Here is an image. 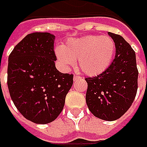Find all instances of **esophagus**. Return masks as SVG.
<instances>
[{
  "instance_id": "obj_1",
  "label": "esophagus",
  "mask_w": 147,
  "mask_h": 147,
  "mask_svg": "<svg viewBox=\"0 0 147 147\" xmlns=\"http://www.w3.org/2000/svg\"><path fill=\"white\" fill-rule=\"evenodd\" d=\"M80 78H82V77L78 76V75H74V81H77L78 79H80Z\"/></svg>"
}]
</instances>
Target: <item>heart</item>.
<instances>
[{"mask_svg":"<svg viewBox=\"0 0 147 147\" xmlns=\"http://www.w3.org/2000/svg\"><path fill=\"white\" fill-rule=\"evenodd\" d=\"M115 49L112 37L89 35L69 40L63 47L55 49V54L63 66L70 67L78 59V65L84 74L96 76L108 69Z\"/></svg>","mask_w":147,"mask_h":147,"instance_id":"heart-1","label":"heart"}]
</instances>
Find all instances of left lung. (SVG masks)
<instances>
[{
  "mask_svg": "<svg viewBox=\"0 0 147 147\" xmlns=\"http://www.w3.org/2000/svg\"><path fill=\"white\" fill-rule=\"evenodd\" d=\"M115 42V57L100 74L86 78V102L94 116L114 121L130 108L138 91V70L136 54L124 38L109 32Z\"/></svg>",
  "mask_w": 147,
  "mask_h": 147,
  "instance_id": "8db88e82",
  "label": "left lung"
}]
</instances>
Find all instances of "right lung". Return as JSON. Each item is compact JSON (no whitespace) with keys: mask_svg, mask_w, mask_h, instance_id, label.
I'll return each mask as SVG.
<instances>
[{"mask_svg":"<svg viewBox=\"0 0 147 147\" xmlns=\"http://www.w3.org/2000/svg\"><path fill=\"white\" fill-rule=\"evenodd\" d=\"M54 42L49 32L30 33L9 56L10 97L20 114L35 123H49L59 116L74 82L73 74L55 68Z\"/></svg>","mask_w":147,"mask_h":147,"instance_id":"right-lung-1","label":"right lung"}]
</instances>
